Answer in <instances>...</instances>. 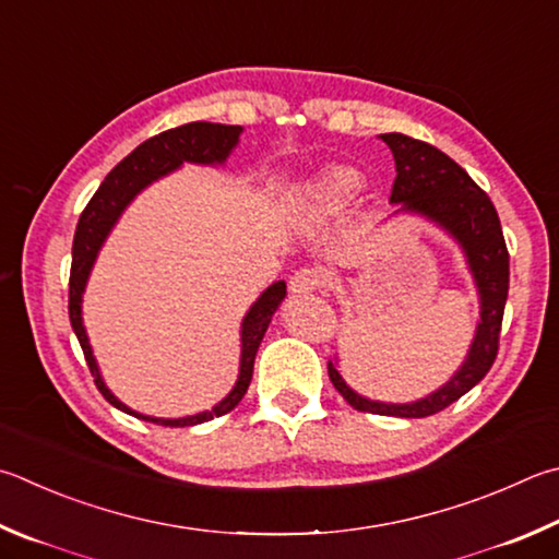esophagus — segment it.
<instances>
[{
    "label": "esophagus",
    "instance_id": "esophagus-1",
    "mask_svg": "<svg viewBox=\"0 0 559 559\" xmlns=\"http://www.w3.org/2000/svg\"><path fill=\"white\" fill-rule=\"evenodd\" d=\"M322 286V271L306 266L293 273L290 278V293L293 296H308V293H314Z\"/></svg>",
    "mask_w": 559,
    "mask_h": 559
}]
</instances>
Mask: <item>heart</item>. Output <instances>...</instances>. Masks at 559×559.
I'll return each instance as SVG.
<instances>
[{"label": "heart", "mask_w": 559, "mask_h": 559, "mask_svg": "<svg viewBox=\"0 0 559 559\" xmlns=\"http://www.w3.org/2000/svg\"><path fill=\"white\" fill-rule=\"evenodd\" d=\"M359 188V176L352 168L330 166L308 180L298 182L288 195V212L306 222H322L334 217L347 205Z\"/></svg>", "instance_id": "b5f03b06"}]
</instances>
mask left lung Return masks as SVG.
<instances>
[{
  "label": "left lung",
  "mask_w": 559,
  "mask_h": 559,
  "mask_svg": "<svg viewBox=\"0 0 559 559\" xmlns=\"http://www.w3.org/2000/svg\"><path fill=\"white\" fill-rule=\"evenodd\" d=\"M395 160V180L391 202L401 205L399 212H411L435 222L462 247L466 266L472 271L476 293H479V322L466 352V359L454 377L425 399L413 403L369 401L352 391L340 377L337 367L328 361V373L334 389L342 393L352 408L391 418H428L460 401L472 391L499 354V337L506 298H509V249L493 202L476 186L462 166L425 141L405 134H381Z\"/></svg>",
  "instance_id": "1"
}]
</instances>
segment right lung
<instances>
[{
	"label": "right lung",
	"mask_w": 559,
	"mask_h": 559,
	"mask_svg": "<svg viewBox=\"0 0 559 559\" xmlns=\"http://www.w3.org/2000/svg\"><path fill=\"white\" fill-rule=\"evenodd\" d=\"M241 127H229V124H212V121H190V124H182L176 129H168L164 134L146 139L144 144L136 146L131 154L119 160V164L109 170L103 186L97 188L93 200L87 202V207L80 215L78 229H75V241H73V266H70V296H68V312H70V324H73V332L83 347L85 361L90 371L95 377V385L99 393L115 405V408L124 411L134 418L156 423V425H170V428H186V425H200L212 418H219V415L229 413L237 408L239 401L245 399V393L251 383L253 373V359H257L259 344L263 334L269 330V322L273 312L286 298V281H276L273 286L261 293L257 302L249 308V312L241 320V359H239V377L235 389H231L225 399H222L215 408L188 415V418H151V415H141L131 411L129 405L121 403L115 393H111L99 367L95 361L93 347H90L85 324H83V293L87 286L90 271L95 266V259L99 249H103L109 229L115 227L121 212L134 200L141 190L148 188L151 182L174 174L182 164H200V166H217L225 164L231 148L239 144Z\"/></svg>",
	"instance_id": "add662e5"
}]
</instances>
